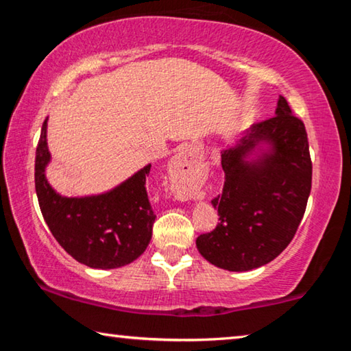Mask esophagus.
<instances>
[{
	"instance_id": "obj_1",
	"label": "esophagus",
	"mask_w": 351,
	"mask_h": 351,
	"mask_svg": "<svg viewBox=\"0 0 351 351\" xmlns=\"http://www.w3.org/2000/svg\"><path fill=\"white\" fill-rule=\"evenodd\" d=\"M173 190L184 199L195 197V184L198 180V167L190 152H181L171 162Z\"/></svg>"
}]
</instances>
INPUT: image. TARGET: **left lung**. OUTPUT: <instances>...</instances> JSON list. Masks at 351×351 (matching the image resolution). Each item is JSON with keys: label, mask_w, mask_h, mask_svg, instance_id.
Instances as JSON below:
<instances>
[{"label": "left lung", "mask_w": 351, "mask_h": 351, "mask_svg": "<svg viewBox=\"0 0 351 351\" xmlns=\"http://www.w3.org/2000/svg\"><path fill=\"white\" fill-rule=\"evenodd\" d=\"M223 193L212 201L219 223L197 239L199 254L226 271L260 268L282 254L304 218L313 165L304 122L278 97L276 116L221 150Z\"/></svg>", "instance_id": "obj_1"}]
</instances>
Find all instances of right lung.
<instances>
[{
  "mask_svg": "<svg viewBox=\"0 0 351 351\" xmlns=\"http://www.w3.org/2000/svg\"><path fill=\"white\" fill-rule=\"evenodd\" d=\"M46 130L47 117L35 153V190L54 239L71 257L90 268L114 269L132 263L147 249L156 219L145 189L152 164L108 192L62 197L46 180L51 162Z\"/></svg>",
  "mask_w": 351,
  "mask_h": 351,
  "instance_id": "1",
  "label": "right lung"
}]
</instances>
